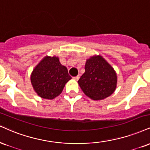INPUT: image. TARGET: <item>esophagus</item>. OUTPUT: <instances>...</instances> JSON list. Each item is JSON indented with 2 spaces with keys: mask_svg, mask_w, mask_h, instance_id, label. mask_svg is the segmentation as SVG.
<instances>
[{
  "mask_svg": "<svg viewBox=\"0 0 150 150\" xmlns=\"http://www.w3.org/2000/svg\"><path fill=\"white\" fill-rule=\"evenodd\" d=\"M79 78H80V75H77L76 77H73V79L75 80H78Z\"/></svg>",
  "mask_w": 150,
  "mask_h": 150,
  "instance_id": "34e87169",
  "label": "esophagus"
}]
</instances>
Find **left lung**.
I'll return each instance as SVG.
<instances>
[{
    "mask_svg": "<svg viewBox=\"0 0 150 150\" xmlns=\"http://www.w3.org/2000/svg\"><path fill=\"white\" fill-rule=\"evenodd\" d=\"M85 72L78 80L84 94L95 100H103L114 93L117 73L101 56H93L86 61Z\"/></svg>",
    "mask_w": 150,
    "mask_h": 150,
    "instance_id": "left-lung-1",
    "label": "left lung"
}]
</instances>
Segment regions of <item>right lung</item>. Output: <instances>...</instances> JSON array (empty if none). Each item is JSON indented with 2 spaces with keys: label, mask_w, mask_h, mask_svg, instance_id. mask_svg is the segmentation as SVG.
Returning a JSON list of instances; mask_svg holds the SVG:
<instances>
[{
  "label": "right lung",
  "mask_w": 150,
  "mask_h": 150,
  "mask_svg": "<svg viewBox=\"0 0 150 150\" xmlns=\"http://www.w3.org/2000/svg\"><path fill=\"white\" fill-rule=\"evenodd\" d=\"M70 79L67 68L62 66L59 57L54 56L43 58L30 75L34 91L41 98L50 100L61 94Z\"/></svg>",
  "instance_id": "obj_1"
}]
</instances>
